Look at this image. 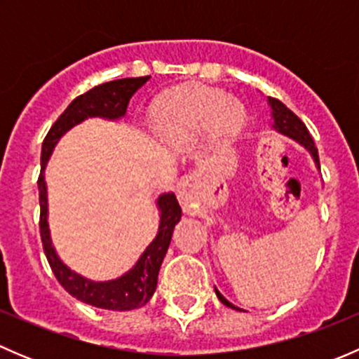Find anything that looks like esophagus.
I'll return each mask as SVG.
<instances>
[{
  "label": "esophagus",
  "instance_id": "esophagus-1",
  "mask_svg": "<svg viewBox=\"0 0 359 359\" xmlns=\"http://www.w3.org/2000/svg\"><path fill=\"white\" fill-rule=\"evenodd\" d=\"M189 187H191V179H184L180 182V198H182L184 203H187V196H189Z\"/></svg>",
  "mask_w": 359,
  "mask_h": 359
}]
</instances>
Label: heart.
Listing matches in <instances>:
<instances>
[{"mask_svg": "<svg viewBox=\"0 0 359 359\" xmlns=\"http://www.w3.org/2000/svg\"><path fill=\"white\" fill-rule=\"evenodd\" d=\"M212 116V125L220 135H231L238 132L245 119L240 102L224 95L215 88L184 90L166 97L154 111V128L165 135L196 130Z\"/></svg>", "mask_w": 359, "mask_h": 359, "instance_id": "heart-1", "label": "heart"}]
</instances>
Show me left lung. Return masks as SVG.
Here are the masks:
<instances>
[{"label":"left lung","mask_w":359,"mask_h":359,"mask_svg":"<svg viewBox=\"0 0 359 359\" xmlns=\"http://www.w3.org/2000/svg\"><path fill=\"white\" fill-rule=\"evenodd\" d=\"M269 104H271V109H273V118H274V128L280 130L281 133H285V135L292 137L293 140H297L299 144H302L306 149H309V153L313 154L314 158V163H316L318 166H320V156H318V147L314 146V140L313 137H311L309 130L306 128V125H304L302 121L299 119V116L295 114V112H292L288 109L287 106H285L283 102H280L278 99H273L271 97L269 99ZM215 293L217 297H219L220 302L224 304V306L231 307V309H238L236 306H233V304L229 302L227 299H224L222 295H220V292L215 288ZM241 311V309H238Z\"/></svg>","instance_id":"1"}]
</instances>
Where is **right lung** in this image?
<instances>
[{
  "instance_id": "1",
  "label": "right lung",
  "mask_w": 359,
  "mask_h": 359,
  "mask_svg": "<svg viewBox=\"0 0 359 359\" xmlns=\"http://www.w3.org/2000/svg\"><path fill=\"white\" fill-rule=\"evenodd\" d=\"M149 79V76L142 78H125L114 79V81L102 83V85L93 86L92 90L85 92L83 95L76 97L67 109L59 116L52 128L46 133L41 147V173L38 177V189H39V234H41L43 250H45L46 260L55 274L57 281L62 285L66 290L76 297L81 302L90 304V306L100 307V309L109 311H130L142 307L144 304L149 302L158 285V273L161 267L163 259L166 255V250L172 241L173 227L182 217L179 201L175 194H161L158 198V206L161 210V220H159L158 236L154 238L153 243L146 248V252L140 255L135 266L123 274L121 278L112 281H104V283H95L79 274L72 273L67 266L60 262L55 250L52 247L50 240L48 222H46V186L43 170H45L46 161L52 154L53 147L59 142L60 137L72 128L74 125L81 123L83 119L90 116H104V118H121L126 112L130 99L133 93Z\"/></svg>"
}]
</instances>
